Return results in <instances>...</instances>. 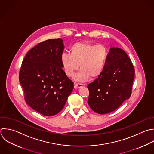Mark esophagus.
I'll list each match as a JSON object with an SVG mask.
<instances>
[{"label":"esophagus","instance_id":"34e87169","mask_svg":"<svg viewBox=\"0 0 154 154\" xmlns=\"http://www.w3.org/2000/svg\"><path fill=\"white\" fill-rule=\"evenodd\" d=\"M84 85L82 84L81 83H75V88H81Z\"/></svg>","mask_w":154,"mask_h":154}]
</instances>
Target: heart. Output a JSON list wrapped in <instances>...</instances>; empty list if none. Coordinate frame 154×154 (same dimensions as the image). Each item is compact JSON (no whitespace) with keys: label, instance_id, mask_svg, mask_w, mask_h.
Masks as SVG:
<instances>
[{"label":"heart","instance_id":"heart-1","mask_svg":"<svg viewBox=\"0 0 154 154\" xmlns=\"http://www.w3.org/2000/svg\"><path fill=\"white\" fill-rule=\"evenodd\" d=\"M70 52H64L61 56L62 67L67 76L73 77L79 65L81 70L76 76L78 81L95 78L103 72L107 58V49L104 46L78 42L70 47Z\"/></svg>","mask_w":154,"mask_h":154}]
</instances>
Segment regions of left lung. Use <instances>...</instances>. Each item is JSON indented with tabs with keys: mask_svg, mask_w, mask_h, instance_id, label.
Segmentation results:
<instances>
[{
	"mask_svg": "<svg viewBox=\"0 0 154 154\" xmlns=\"http://www.w3.org/2000/svg\"><path fill=\"white\" fill-rule=\"evenodd\" d=\"M134 76V66L126 53L118 48H111L103 72L87 85L91 109L104 114L118 108L130 97Z\"/></svg>",
	"mask_w": 154,
	"mask_h": 154,
	"instance_id": "8db88e82",
	"label": "left lung"
}]
</instances>
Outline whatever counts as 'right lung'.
I'll use <instances>...</instances> for the list:
<instances>
[{
	"instance_id": "right-lung-1",
	"label": "right lung",
	"mask_w": 154,
	"mask_h": 154,
	"mask_svg": "<svg viewBox=\"0 0 154 154\" xmlns=\"http://www.w3.org/2000/svg\"><path fill=\"white\" fill-rule=\"evenodd\" d=\"M64 48L60 38L39 43L26 54L20 69L26 103L46 116L60 112L73 89V82L62 68Z\"/></svg>"
}]
</instances>
